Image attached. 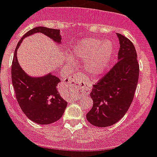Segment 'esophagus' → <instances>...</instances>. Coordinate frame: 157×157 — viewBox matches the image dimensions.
Segmentation results:
<instances>
[{
  "instance_id": "1",
  "label": "esophagus",
  "mask_w": 157,
  "mask_h": 157,
  "mask_svg": "<svg viewBox=\"0 0 157 157\" xmlns=\"http://www.w3.org/2000/svg\"><path fill=\"white\" fill-rule=\"evenodd\" d=\"M84 77L80 74H74L72 75L69 78V82H68V87L69 88H75V87L81 85L84 83Z\"/></svg>"
}]
</instances>
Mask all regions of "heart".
<instances>
[{"mask_svg":"<svg viewBox=\"0 0 157 157\" xmlns=\"http://www.w3.org/2000/svg\"><path fill=\"white\" fill-rule=\"evenodd\" d=\"M114 47L111 41L87 38L79 41L73 49L76 59L84 62L87 73L98 77L107 71L112 58Z\"/></svg>","mask_w":157,"mask_h":157,"instance_id":"heart-1","label":"heart"}]
</instances>
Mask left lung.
Returning <instances> with one entry per match:
<instances>
[{"instance_id":"8db88e82","label":"left lung","mask_w":157,"mask_h":157,"mask_svg":"<svg viewBox=\"0 0 157 157\" xmlns=\"http://www.w3.org/2000/svg\"><path fill=\"white\" fill-rule=\"evenodd\" d=\"M117 36L120 44L118 62L94 84L90 94L93 106L86 118L98 127L112 126L126 114L138 82L139 65L135 47L122 35L117 33Z\"/></svg>"}]
</instances>
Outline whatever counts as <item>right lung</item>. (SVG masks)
<instances>
[{
    "label": "right lung",
    "instance_id": "1",
    "mask_svg": "<svg viewBox=\"0 0 157 157\" xmlns=\"http://www.w3.org/2000/svg\"><path fill=\"white\" fill-rule=\"evenodd\" d=\"M43 33L61 44L60 30L37 27L30 30L19 41L12 64V81L20 108L25 115L35 123L47 125L57 122L64 114L67 102L60 95L57 88L61 81L50 73L43 77H33L23 70L17 60V50L24 38L35 33Z\"/></svg>",
    "mask_w": 157,
    "mask_h": 157
}]
</instances>
